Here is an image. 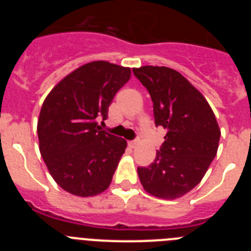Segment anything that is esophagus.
<instances>
[{
    "label": "esophagus",
    "instance_id": "esophagus-1",
    "mask_svg": "<svg viewBox=\"0 0 251 251\" xmlns=\"http://www.w3.org/2000/svg\"><path fill=\"white\" fill-rule=\"evenodd\" d=\"M138 143H139L138 139H136V141H129V142H128V145H129L130 148H136L137 146H138Z\"/></svg>",
    "mask_w": 251,
    "mask_h": 251
}]
</instances>
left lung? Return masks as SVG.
<instances>
[{
	"instance_id": "left-lung-1",
	"label": "left lung",
	"mask_w": 251,
	"mask_h": 251,
	"mask_svg": "<svg viewBox=\"0 0 251 251\" xmlns=\"http://www.w3.org/2000/svg\"><path fill=\"white\" fill-rule=\"evenodd\" d=\"M133 73L152 98L156 126L167 130L154 161L138 167L139 179L152 196L175 200L201 182L216 156L220 128L205 97L177 70L146 65Z\"/></svg>"
}]
</instances>
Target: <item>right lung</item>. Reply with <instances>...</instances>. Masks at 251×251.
<instances>
[{
  "label": "right lung",
  "mask_w": 251,
  "mask_h": 251,
  "mask_svg": "<svg viewBox=\"0 0 251 251\" xmlns=\"http://www.w3.org/2000/svg\"><path fill=\"white\" fill-rule=\"evenodd\" d=\"M130 68L103 60L84 64L63 77L44 100L39 148L51 177L69 194L92 197L109 187L127 141L99 130Z\"/></svg>",
  "instance_id": "obj_1"
}]
</instances>
